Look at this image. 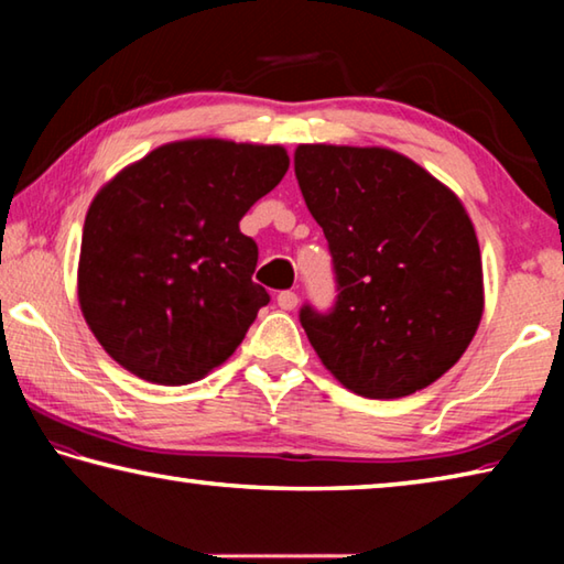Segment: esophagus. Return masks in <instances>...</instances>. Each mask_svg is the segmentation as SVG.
Segmentation results:
<instances>
[{
  "instance_id": "obj_1",
  "label": "esophagus",
  "mask_w": 564,
  "mask_h": 564,
  "mask_svg": "<svg viewBox=\"0 0 564 564\" xmlns=\"http://www.w3.org/2000/svg\"><path fill=\"white\" fill-rule=\"evenodd\" d=\"M275 301H279L283 311H293L295 305H299V295H295L293 291H281L279 299H275Z\"/></svg>"
}]
</instances>
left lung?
<instances>
[{
  "mask_svg": "<svg viewBox=\"0 0 564 564\" xmlns=\"http://www.w3.org/2000/svg\"><path fill=\"white\" fill-rule=\"evenodd\" d=\"M293 169L338 281L330 313L301 308L321 362L373 400L435 383L470 346L485 308L480 246L463 202L383 147L301 144Z\"/></svg>",
  "mask_w": 564,
  "mask_h": 564,
  "instance_id": "obj_1",
  "label": "left lung"
}]
</instances>
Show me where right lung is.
Instances as JSON below:
<instances>
[{
    "label": "right lung",
    "instance_id": "add662e5",
    "mask_svg": "<svg viewBox=\"0 0 564 564\" xmlns=\"http://www.w3.org/2000/svg\"><path fill=\"white\" fill-rule=\"evenodd\" d=\"M279 144L184 139L99 188L82 234L76 291L101 348L141 380L188 386L221 366L269 303L259 246L238 228L281 184Z\"/></svg>",
    "mask_w": 564,
    "mask_h": 564
}]
</instances>
